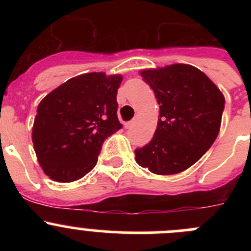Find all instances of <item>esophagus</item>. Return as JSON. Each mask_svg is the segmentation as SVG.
Instances as JSON below:
<instances>
[{
  "label": "esophagus",
  "mask_w": 251,
  "mask_h": 251,
  "mask_svg": "<svg viewBox=\"0 0 251 251\" xmlns=\"http://www.w3.org/2000/svg\"><path fill=\"white\" fill-rule=\"evenodd\" d=\"M136 123H137V118H135V119H132V120H131V121H128V123L125 125V127H126V128L133 127Z\"/></svg>",
  "instance_id": "esophagus-1"
}]
</instances>
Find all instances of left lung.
Returning a JSON list of instances; mask_svg holds the SVG:
<instances>
[{
  "mask_svg": "<svg viewBox=\"0 0 251 251\" xmlns=\"http://www.w3.org/2000/svg\"><path fill=\"white\" fill-rule=\"evenodd\" d=\"M154 91L160 118L153 140L135 151L155 175L182 173L196 164L220 132L225 96L198 68L171 64L140 72Z\"/></svg>",
  "mask_w": 251,
  "mask_h": 251,
  "instance_id": "1",
  "label": "left lung"
}]
</instances>
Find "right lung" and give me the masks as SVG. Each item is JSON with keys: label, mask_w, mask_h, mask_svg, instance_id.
<instances>
[{"label": "right lung", "mask_w": 251, "mask_h": 251, "mask_svg": "<svg viewBox=\"0 0 251 251\" xmlns=\"http://www.w3.org/2000/svg\"><path fill=\"white\" fill-rule=\"evenodd\" d=\"M121 81L120 74H81L40 102L32 143L50 179L74 182L95 168L103 142L123 127L116 115Z\"/></svg>", "instance_id": "obj_1"}]
</instances>
